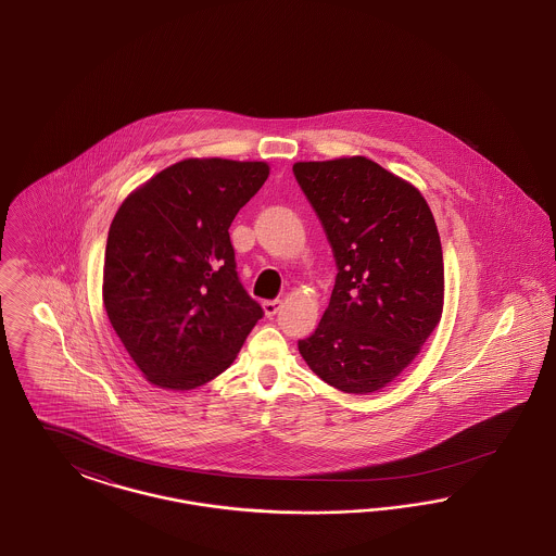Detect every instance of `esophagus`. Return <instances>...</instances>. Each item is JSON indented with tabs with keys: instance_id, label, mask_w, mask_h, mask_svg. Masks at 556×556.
<instances>
[{
	"instance_id": "1",
	"label": "esophagus",
	"mask_w": 556,
	"mask_h": 556,
	"mask_svg": "<svg viewBox=\"0 0 556 556\" xmlns=\"http://www.w3.org/2000/svg\"><path fill=\"white\" fill-rule=\"evenodd\" d=\"M282 305H285V303H282L280 299H274V301H266V303H264V311H266V315H268V317H274V315H276V313H278L280 308H282Z\"/></svg>"
}]
</instances>
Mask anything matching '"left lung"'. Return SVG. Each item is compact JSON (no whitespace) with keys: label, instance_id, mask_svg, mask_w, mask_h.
Here are the masks:
<instances>
[{"label":"left lung","instance_id":"1","mask_svg":"<svg viewBox=\"0 0 556 556\" xmlns=\"http://www.w3.org/2000/svg\"><path fill=\"white\" fill-rule=\"evenodd\" d=\"M292 173L338 268L328 308L299 352L336 390H381L441 319L443 249L431 207L365 156L296 163Z\"/></svg>","mask_w":556,"mask_h":556}]
</instances>
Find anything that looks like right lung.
Listing matches in <instances>:
<instances>
[{
    "label": "right lung",
    "mask_w": 556,
    "mask_h": 556,
    "mask_svg": "<svg viewBox=\"0 0 556 556\" xmlns=\"http://www.w3.org/2000/svg\"><path fill=\"white\" fill-rule=\"evenodd\" d=\"M268 175L266 163L187 159L117 210L104 308L150 383L184 391L212 381L264 317L239 280L228 228Z\"/></svg>",
    "instance_id": "obj_1"
}]
</instances>
